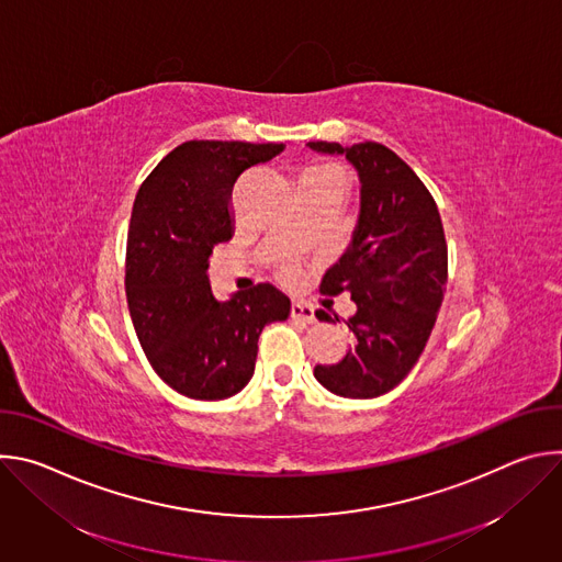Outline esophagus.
Returning <instances> with one entry per match:
<instances>
[{"label":"esophagus","instance_id":"34e87169","mask_svg":"<svg viewBox=\"0 0 562 562\" xmlns=\"http://www.w3.org/2000/svg\"><path fill=\"white\" fill-rule=\"evenodd\" d=\"M291 317L293 319H302V323H315V313L308 304L304 302H293L291 304Z\"/></svg>","mask_w":562,"mask_h":562}]
</instances>
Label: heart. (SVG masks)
I'll return each instance as SVG.
<instances>
[{"mask_svg": "<svg viewBox=\"0 0 562 562\" xmlns=\"http://www.w3.org/2000/svg\"><path fill=\"white\" fill-rule=\"evenodd\" d=\"M304 178H334L342 182V173L336 167H311Z\"/></svg>", "mask_w": 562, "mask_h": 562, "instance_id": "b5f03b06", "label": "heart"}]
</instances>
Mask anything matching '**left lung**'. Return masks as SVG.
I'll use <instances>...</instances> for the list:
<instances>
[{
    "label": "left lung",
    "mask_w": 562,
    "mask_h": 562,
    "mask_svg": "<svg viewBox=\"0 0 562 562\" xmlns=\"http://www.w3.org/2000/svg\"><path fill=\"white\" fill-rule=\"evenodd\" d=\"M345 155L360 180V211L345 254L323 278L329 295L347 291L353 345L340 362L317 364L315 380L340 397H378L418 362L442 304L447 243L438 206L420 178L378 142H308ZM331 323V315L315 313ZM340 323V319H338Z\"/></svg>",
    "instance_id": "8db88e82"
}]
</instances>
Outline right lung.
<instances>
[{
    "mask_svg": "<svg viewBox=\"0 0 562 562\" xmlns=\"http://www.w3.org/2000/svg\"><path fill=\"white\" fill-rule=\"evenodd\" d=\"M282 150L284 144L184 142L135 195L124 280L131 319L155 373L187 397L243 391L262 329L291 313V300L273 284L215 300L209 282L213 247L235 231V180Z\"/></svg>",
    "mask_w": 562,
    "mask_h": 562,
    "instance_id": "1",
    "label": "right lung"
}]
</instances>
